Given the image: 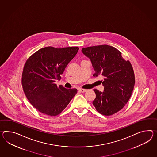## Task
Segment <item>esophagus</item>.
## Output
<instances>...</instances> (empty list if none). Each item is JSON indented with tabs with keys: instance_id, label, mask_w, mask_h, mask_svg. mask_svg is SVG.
I'll return each mask as SVG.
<instances>
[{
	"instance_id": "34e87169",
	"label": "esophagus",
	"mask_w": 157,
	"mask_h": 157,
	"mask_svg": "<svg viewBox=\"0 0 157 157\" xmlns=\"http://www.w3.org/2000/svg\"><path fill=\"white\" fill-rule=\"evenodd\" d=\"M79 91L80 92H85L87 91V90H86V89H82V88H80V89L79 90Z\"/></svg>"
}]
</instances>
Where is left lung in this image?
<instances>
[{"instance_id":"1","label":"left lung","mask_w":157,"mask_h":157,"mask_svg":"<svg viewBox=\"0 0 157 157\" xmlns=\"http://www.w3.org/2000/svg\"><path fill=\"white\" fill-rule=\"evenodd\" d=\"M82 52L91 61L95 71L94 77L103 78L104 91L94 90V106L101 115L115 114L125 105L134 88V71L130 62L123 59L119 50L107 45L84 48Z\"/></svg>"}]
</instances>
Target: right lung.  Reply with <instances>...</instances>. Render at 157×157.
Returning a JSON list of instances; mask_svg holds the SVG:
<instances>
[{
  "label": "right lung",
  "mask_w": 157,
  "mask_h": 157,
  "mask_svg": "<svg viewBox=\"0 0 157 157\" xmlns=\"http://www.w3.org/2000/svg\"><path fill=\"white\" fill-rule=\"evenodd\" d=\"M78 50V47L48 46L37 51L27 60L22 74L23 90L31 104L40 112L51 116L59 115L76 95V88L58 87L55 82L61 79V75Z\"/></svg>",
  "instance_id": "right-lung-1"
}]
</instances>
